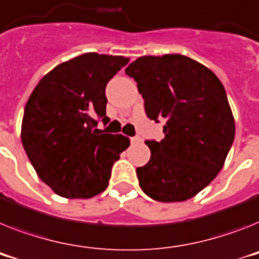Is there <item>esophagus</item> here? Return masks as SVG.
<instances>
[{
    "mask_svg": "<svg viewBox=\"0 0 259 259\" xmlns=\"http://www.w3.org/2000/svg\"><path fill=\"white\" fill-rule=\"evenodd\" d=\"M130 141H132V143H138V142H141V137H132V138H130Z\"/></svg>",
    "mask_w": 259,
    "mask_h": 259,
    "instance_id": "34e87169",
    "label": "esophagus"
}]
</instances>
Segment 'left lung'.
<instances>
[{"instance_id":"8db88e82","label":"left lung","mask_w":259,"mask_h":259,"mask_svg":"<svg viewBox=\"0 0 259 259\" xmlns=\"http://www.w3.org/2000/svg\"><path fill=\"white\" fill-rule=\"evenodd\" d=\"M125 72L137 81L147 117L164 121V138L145 142L151 158L137 168L140 187L162 203L191 199L220 172L234 141L236 125L223 82L179 54L141 56Z\"/></svg>"}]
</instances>
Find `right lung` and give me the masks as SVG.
<instances>
[{
    "label": "right lung",
    "mask_w": 259,
    "mask_h": 259,
    "mask_svg": "<svg viewBox=\"0 0 259 259\" xmlns=\"http://www.w3.org/2000/svg\"><path fill=\"white\" fill-rule=\"evenodd\" d=\"M129 63L88 52L43 76L23 113L21 140L38 177L56 195L89 199L108 187L113 163L129 147L122 134L96 129L106 117L105 87Z\"/></svg>",
    "instance_id": "right-lung-1"
}]
</instances>
